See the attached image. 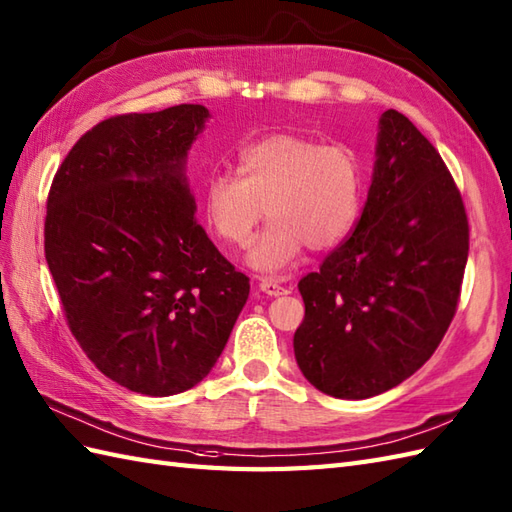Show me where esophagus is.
<instances>
[{
  "instance_id": "esophagus-1",
  "label": "esophagus",
  "mask_w": 512,
  "mask_h": 512,
  "mask_svg": "<svg viewBox=\"0 0 512 512\" xmlns=\"http://www.w3.org/2000/svg\"><path fill=\"white\" fill-rule=\"evenodd\" d=\"M259 290L266 292L268 296H281V294H288V288L285 285H281L277 279L272 277H264L259 281Z\"/></svg>"
}]
</instances>
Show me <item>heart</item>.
<instances>
[{"mask_svg":"<svg viewBox=\"0 0 512 512\" xmlns=\"http://www.w3.org/2000/svg\"><path fill=\"white\" fill-rule=\"evenodd\" d=\"M237 172H216L202 189L211 233L246 248L268 213L270 224L248 261L261 272L292 266L303 248L329 251L353 229L362 207V165L342 144L275 133L240 152Z\"/></svg>","mask_w":512,"mask_h":512,"instance_id":"obj_1","label":"heart"}]
</instances>
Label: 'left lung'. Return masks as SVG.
Masks as SVG:
<instances>
[{
  "instance_id": "left-lung-1",
  "label": "left lung",
  "mask_w": 512,
  "mask_h": 512,
  "mask_svg": "<svg viewBox=\"0 0 512 512\" xmlns=\"http://www.w3.org/2000/svg\"><path fill=\"white\" fill-rule=\"evenodd\" d=\"M375 154L353 233L299 281L296 364L338 399L382 395L432 358L456 314L469 255L465 202L419 128L388 109Z\"/></svg>"
}]
</instances>
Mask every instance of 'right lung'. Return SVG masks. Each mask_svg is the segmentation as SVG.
I'll return each instance as SVG.
<instances>
[{"mask_svg": "<svg viewBox=\"0 0 512 512\" xmlns=\"http://www.w3.org/2000/svg\"><path fill=\"white\" fill-rule=\"evenodd\" d=\"M207 120L200 104L109 117L76 141L47 196L45 259L71 334L141 395L207 377L251 290L194 216L185 163Z\"/></svg>", "mask_w": 512, "mask_h": 512, "instance_id": "right-lung-1", "label": "right lung"}]
</instances>
